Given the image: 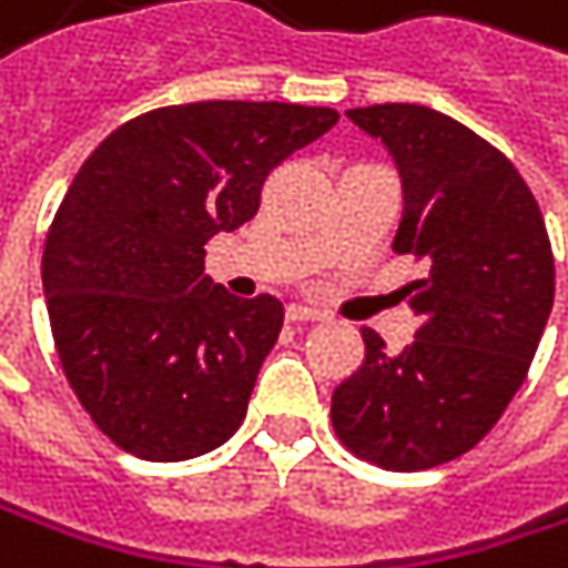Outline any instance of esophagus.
<instances>
[{
  "mask_svg": "<svg viewBox=\"0 0 568 568\" xmlns=\"http://www.w3.org/2000/svg\"><path fill=\"white\" fill-rule=\"evenodd\" d=\"M324 311L311 307V304H287V321H321Z\"/></svg>",
  "mask_w": 568,
  "mask_h": 568,
  "instance_id": "34e87169",
  "label": "esophagus"
}]
</instances>
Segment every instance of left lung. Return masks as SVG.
Wrapping results in <instances>:
<instances>
[{
  "label": "left lung",
  "mask_w": 568,
  "mask_h": 568,
  "mask_svg": "<svg viewBox=\"0 0 568 568\" xmlns=\"http://www.w3.org/2000/svg\"><path fill=\"white\" fill-rule=\"evenodd\" d=\"M347 120L392 150L405 186L395 254L425 274L405 284L415 341L388 354L362 327L365 362L334 388L331 425L378 468H435L475 448L523 388L552 311V244L513 160L458 120L415 103Z\"/></svg>",
  "instance_id": "obj_1"
}]
</instances>
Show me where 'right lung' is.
<instances>
[{
    "instance_id": "1",
    "label": "right lung",
    "mask_w": 568,
    "mask_h": 568,
    "mask_svg": "<svg viewBox=\"0 0 568 568\" xmlns=\"http://www.w3.org/2000/svg\"><path fill=\"white\" fill-rule=\"evenodd\" d=\"M337 123L327 106L203 100L116 126L69 183L42 251L62 375L123 452L183 462L244 422L277 297H231L203 247L247 224L264 180Z\"/></svg>"
}]
</instances>
